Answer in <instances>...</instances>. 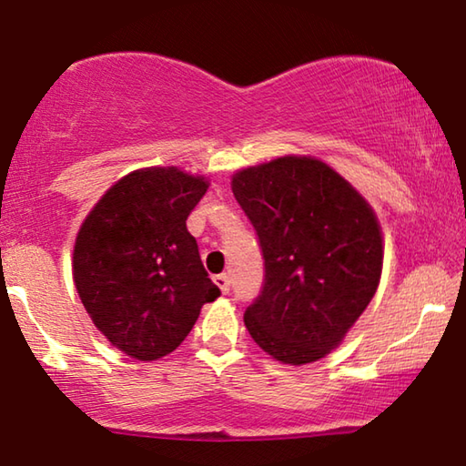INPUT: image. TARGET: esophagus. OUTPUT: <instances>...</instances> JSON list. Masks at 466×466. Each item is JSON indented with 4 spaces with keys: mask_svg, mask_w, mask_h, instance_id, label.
Instances as JSON below:
<instances>
[{
    "mask_svg": "<svg viewBox=\"0 0 466 466\" xmlns=\"http://www.w3.org/2000/svg\"><path fill=\"white\" fill-rule=\"evenodd\" d=\"M213 283L219 287L221 293H228L230 291V279L226 277V274H218V277H213Z\"/></svg>",
    "mask_w": 466,
    "mask_h": 466,
    "instance_id": "obj_1",
    "label": "esophagus"
}]
</instances>
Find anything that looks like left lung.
<instances>
[{
  "instance_id": "left-lung-1",
  "label": "left lung",
  "mask_w": 466,
  "mask_h": 466,
  "mask_svg": "<svg viewBox=\"0 0 466 466\" xmlns=\"http://www.w3.org/2000/svg\"><path fill=\"white\" fill-rule=\"evenodd\" d=\"M232 192L259 236L266 268L261 296L245 312L248 333L280 363L319 361L376 296L384 259L376 213L312 156L240 168Z\"/></svg>"
}]
</instances>
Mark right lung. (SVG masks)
Masks as SVG:
<instances>
[{"label":"right lung","mask_w":466,"mask_h":466,"mask_svg":"<svg viewBox=\"0 0 466 466\" xmlns=\"http://www.w3.org/2000/svg\"><path fill=\"white\" fill-rule=\"evenodd\" d=\"M208 189L177 167L139 168L86 215L74 247L84 308L117 350L156 361L179 346L207 301L219 298L186 219Z\"/></svg>","instance_id":"1"}]
</instances>
